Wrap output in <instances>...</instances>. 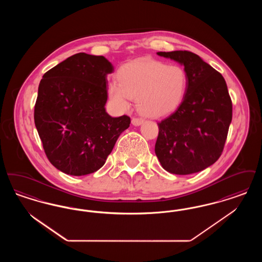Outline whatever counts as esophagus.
<instances>
[{
	"label": "esophagus",
	"instance_id": "1",
	"mask_svg": "<svg viewBox=\"0 0 262 262\" xmlns=\"http://www.w3.org/2000/svg\"><path fill=\"white\" fill-rule=\"evenodd\" d=\"M143 123V120L141 119V118H134L133 120H132V124L134 125H140L141 124Z\"/></svg>",
	"mask_w": 262,
	"mask_h": 262
}]
</instances>
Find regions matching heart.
<instances>
[{"label":"heart","instance_id":"obj_1","mask_svg":"<svg viewBox=\"0 0 262 262\" xmlns=\"http://www.w3.org/2000/svg\"><path fill=\"white\" fill-rule=\"evenodd\" d=\"M118 81L108 86L109 97L117 107L126 110L130 98H137V109L143 116L160 118L174 112L182 103L187 75L181 66L146 58L122 66Z\"/></svg>","mask_w":262,"mask_h":262}]
</instances>
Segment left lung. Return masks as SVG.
<instances>
[{"mask_svg": "<svg viewBox=\"0 0 262 262\" xmlns=\"http://www.w3.org/2000/svg\"><path fill=\"white\" fill-rule=\"evenodd\" d=\"M157 55L185 67L187 86L178 109L158 123L156 156L169 173H198L216 162L224 149L233 113L226 81L189 51Z\"/></svg>", "mask_w": 262, "mask_h": 262, "instance_id": "1", "label": "left lung"}]
</instances>
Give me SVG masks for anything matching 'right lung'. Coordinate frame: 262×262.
Listing matches in <instances>:
<instances>
[{"mask_svg":"<svg viewBox=\"0 0 262 262\" xmlns=\"http://www.w3.org/2000/svg\"><path fill=\"white\" fill-rule=\"evenodd\" d=\"M103 56L78 53L52 68L41 79L34 122L51 164L62 173L84 176L99 170L130 118L105 110L107 75Z\"/></svg>","mask_w":262,"mask_h":262,"instance_id":"1","label":"right lung"}]
</instances>
